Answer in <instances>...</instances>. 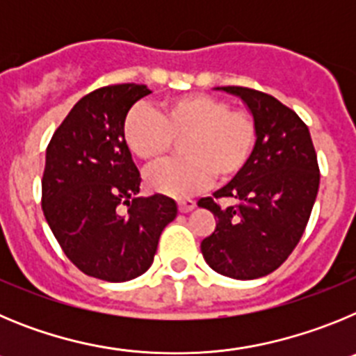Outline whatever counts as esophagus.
I'll return each instance as SVG.
<instances>
[{
	"mask_svg": "<svg viewBox=\"0 0 356 356\" xmlns=\"http://www.w3.org/2000/svg\"><path fill=\"white\" fill-rule=\"evenodd\" d=\"M194 207H196V201L191 200V197H181V200H178V209H180V212H188Z\"/></svg>",
	"mask_w": 356,
	"mask_h": 356,
	"instance_id": "34e87169",
	"label": "esophagus"
}]
</instances>
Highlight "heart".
I'll use <instances>...</instances> for the list:
<instances>
[{
	"label": "heart",
	"mask_w": 356,
	"mask_h": 356,
	"mask_svg": "<svg viewBox=\"0 0 356 356\" xmlns=\"http://www.w3.org/2000/svg\"><path fill=\"white\" fill-rule=\"evenodd\" d=\"M122 143L135 159L153 165L180 143L178 162L146 175L153 193L181 197L197 193L216 178L228 184L246 171L259 147L260 124L248 108H234L225 97L193 92L163 99L153 112L135 105L122 121Z\"/></svg>",
	"instance_id": "1"
}]
</instances>
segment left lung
<instances>
[{
	"mask_svg": "<svg viewBox=\"0 0 356 356\" xmlns=\"http://www.w3.org/2000/svg\"><path fill=\"white\" fill-rule=\"evenodd\" d=\"M222 90L241 97L257 115L260 140L246 171L197 201L216 217L201 253L213 271L253 280L278 269L303 237L319 191V163L308 127L294 110L248 87ZM222 199L232 205L222 207Z\"/></svg>",
	"mask_w": 356,
	"mask_h": 356,
	"instance_id": "obj_1",
	"label": "left lung"
}]
</instances>
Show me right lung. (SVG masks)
<instances>
[{
  "instance_id": "right-lung-1",
  "label": "right lung",
  "mask_w": 356,
  "mask_h": 356,
  "mask_svg": "<svg viewBox=\"0 0 356 356\" xmlns=\"http://www.w3.org/2000/svg\"><path fill=\"white\" fill-rule=\"evenodd\" d=\"M149 92L139 83L92 90L72 106L46 149L42 212L53 235L81 273L114 284L149 269L162 229L178 213L163 194L135 197L143 178L121 130L131 105Z\"/></svg>"
}]
</instances>
